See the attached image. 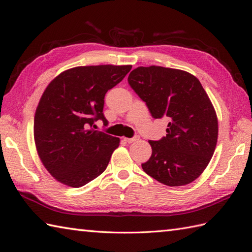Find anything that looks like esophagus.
<instances>
[{"label": "esophagus", "mask_w": 252, "mask_h": 252, "mask_svg": "<svg viewBox=\"0 0 252 252\" xmlns=\"http://www.w3.org/2000/svg\"><path fill=\"white\" fill-rule=\"evenodd\" d=\"M123 140H124L125 142H127V143H133V142L139 140V136L136 135V136H134V138H124Z\"/></svg>", "instance_id": "obj_1"}]
</instances>
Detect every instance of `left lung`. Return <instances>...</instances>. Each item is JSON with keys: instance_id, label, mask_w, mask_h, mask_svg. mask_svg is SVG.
I'll use <instances>...</instances> for the list:
<instances>
[{"instance_id": "obj_1", "label": "left lung", "mask_w": 252, "mask_h": 252, "mask_svg": "<svg viewBox=\"0 0 252 252\" xmlns=\"http://www.w3.org/2000/svg\"><path fill=\"white\" fill-rule=\"evenodd\" d=\"M128 83L155 119L166 118V136L149 141L150 158L142 164L151 178L167 186H184L203 173L218 142V118L202 84L184 70L138 67Z\"/></svg>"}]
</instances>
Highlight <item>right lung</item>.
Returning a JSON list of instances; mask_svg holds the SVG:
<instances>
[{
	"label": "right lung",
	"mask_w": 252,
	"mask_h": 252,
	"mask_svg": "<svg viewBox=\"0 0 252 252\" xmlns=\"http://www.w3.org/2000/svg\"><path fill=\"white\" fill-rule=\"evenodd\" d=\"M131 65L79 66L60 73L43 93L34 114L37 155L58 182L73 188L102 174L120 139L94 130L105 119L104 97Z\"/></svg>",
	"instance_id": "add662e5"
}]
</instances>
